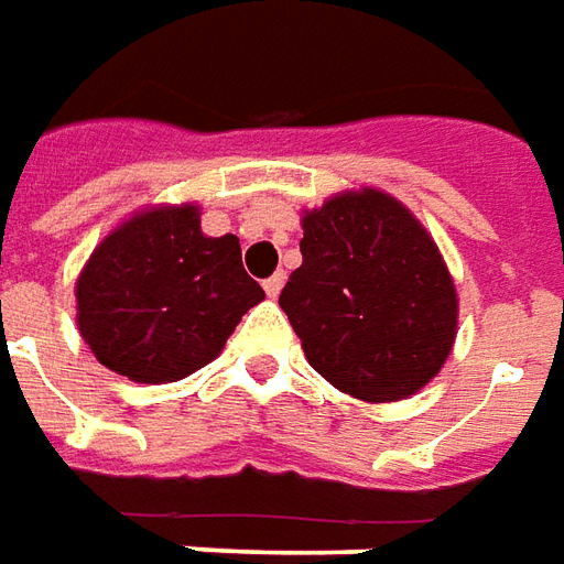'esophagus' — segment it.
Instances as JSON below:
<instances>
[{"instance_id":"34e87169","label":"esophagus","mask_w":564,"mask_h":564,"mask_svg":"<svg viewBox=\"0 0 564 564\" xmlns=\"http://www.w3.org/2000/svg\"><path fill=\"white\" fill-rule=\"evenodd\" d=\"M282 285H285V273H273L270 279H263V291H267L270 297H279Z\"/></svg>"}]
</instances>
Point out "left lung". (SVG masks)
I'll return each instance as SVG.
<instances>
[{
  "label": "left lung",
  "instance_id": "1",
  "mask_svg": "<svg viewBox=\"0 0 564 564\" xmlns=\"http://www.w3.org/2000/svg\"><path fill=\"white\" fill-rule=\"evenodd\" d=\"M301 254L279 306L330 386L386 403L437 377L458 297L413 212L373 187L337 194L303 215Z\"/></svg>",
  "mask_w": 564,
  "mask_h": 564
}]
</instances>
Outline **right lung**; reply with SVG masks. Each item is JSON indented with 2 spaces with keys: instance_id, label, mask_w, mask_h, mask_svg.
I'll use <instances>...</instances> for the list:
<instances>
[{
  "instance_id": "add662e5",
  "label": "right lung",
  "mask_w": 564,
  "mask_h": 564,
  "mask_svg": "<svg viewBox=\"0 0 564 564\" xmlns=\"http://www.w3.org/2000/svg\"><path fill=\"white\" fill-rule=\"evenodd\" d=\"M75 301L99 365L158 386L209 365L263 289L242 270L239 239L206 237L185 203L115 227L78 275Z\"/></svg>"
}]
</instances>
